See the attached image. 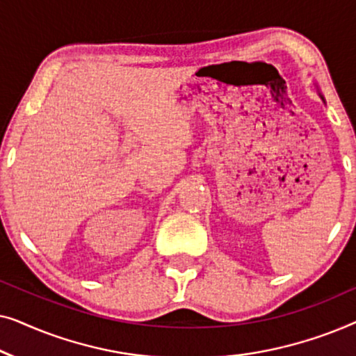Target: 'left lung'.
I'll list each match as a JSON object with an SVG mask.
<instances>
[{"mask_svg":"<svg viewBox=\"0 0 356 356\" xmlns=\"http://www.w3.org/2000/svg\"><path fill=\"white\" fill-rule=\"evenodd\" d=\"M318 92H319V90H318ZM319 97H321V99H323V102H324V104H325V99H324V95L321 94V92H319Z\"/></svg>","mask_w":356,"mask_h":356,"instance_id":"8db88e82","label":"left lung"}]
</instances>
